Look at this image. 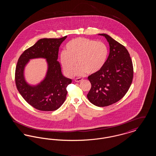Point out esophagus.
Masks as SVG:
<instances>
[{"mask_svg": "<svg viewBox=\"0 0 156 156\" xmlns=\"http://www.w3.org/2000/svg\"><path fill=\"white\" fill-rule=\"evenodd\" d=\"M82 80V78H77L75 79V81L77 82L81 81Z\"/></svg>", "mask_w": 156, "mask_h": 156, "instance_id": "obj_1", "label": "esophagus"}]
</instances>
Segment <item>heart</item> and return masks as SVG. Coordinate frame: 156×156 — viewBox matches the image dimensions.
Here are the masks:
<instances>
[{"mask_svg": "<svg viewBox=\"0 0 156 156\" xmlns=\"http://www.w3.org/2000/svg\"><path fill=\"white\" fill-rule=\"evenodd\" d=\"M108 48L102 41L84 37L71 40L66 45V50L60 54V61L68 76L97 73L105 65L108 57Z\"/></svg>", "mask_w": 156, "mask_h": 156, "instance_id": "heart-1", "label": "heart"}]
</instances>
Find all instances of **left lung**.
Returning a JSON list of instances; mask_svg holds the SVG:
<instances>
[{"label":"left lung","mask_w":156,"mask_h":156,"mask_svg":"<svg viewBox=\"0 0 156 156\" xmlns=\"http://www.w3.org/2000/svg\"><path fill=\"white\" fill-rule=\"evenodd\" d=\"M110 52L103 68L89 75L91 88L87 98L92 104L104 107L115 104L126 95L133 78V67L130 54L124 45L106 34Z\"/></svg>","instance_id":"left-lung-1"}]
</instances>
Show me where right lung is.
Here are the masks:
<instances>
[{"label": "right lung", "instance_id": "right-lung-1", "mask_svg": "<svg viewBox=\"0 0 156 156\" xmlns=\"http://www.w3.org/2000/svg\"><path fill=\"white\" fill-rule=\"evenodd\" d=\"M67 37L40 39L23 52L18 59L15 71L17 89L24 99L37 110L55 111L66 99L67 86L72 80L62 75L57 59L59 46ZM36 58H46L49 68L45 80L39 85L31 87L25 81L23 71L29 59Z\"/></svg>", "mask_w": 156, "mask_h": 156}]
</instances>
